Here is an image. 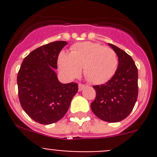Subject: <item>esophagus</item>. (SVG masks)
Masks as SVG:
<instances>
[{"label":"esophagus","mask_w":157,"mask_h":157,"mask_svg":"<svg viewBox=\"0 0 157 157\" xmlns=\"http://www.w3.org/2000/svg\"><path fill=\"white\" fill-rule=\"evenodd\" d=\"M86 86L85 84H82V83H79V84H78V90H79V91L82 90L83 89L85 88Z\"/></svg>","instance_id":"obj_1"}]
</instances>
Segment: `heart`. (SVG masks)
Instances as JSON below:
<instances>
[{
    "mask_svg": "<svg viewBox=\"0 0 157 157\" xmlns=\"http://www.w3.org/2000/svg\"><path fill=\"white\" fill-rule=\"evenodd\" d=\"M59 69L67 78L83 75L90 82L102 84L114 75L118 67V56L112 48L98 43L79 42L72 45L70 54L62 52L58 58Z\"/></svg>",
    "mask_w": 157,
    "mask_h": 157,
    "instance_id": "heart-1",
    "label": "heart"
}]
</instances>
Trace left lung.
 <instances>
[{
  "label": "left lung",
  "mask_w": 157,
  "mask_h": 157,
  "mask_svg": "<svg viewBox=\"0 0 157 157\" xmlns=\"http://www.w3.org/2000/svg\"><path fill=\"white\" fill-rule=\"evenodd\" d=\"M109 45L119 58L118 68L105 84L93 86L96 98L90 107L99 119L116 123L126 119L135 105L138 95V68L130 55L116 45Z\"/></svg>",
  "instance_id": "1"
}]
</instances>
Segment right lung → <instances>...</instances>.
Here are the masks:
<instances>
[{
	"mask_svg": "<svg viewBox=\"0 0 157 157\" xmlns=\"http://www.w3.org/2000/svg\"><path fill=\"white\" fill-rule=\"evenodd\" d=\"M64 41L50 42L32 51L23 60L17 75L18 94L25 112L37 123L51 124L61 120L78 92L75 82L62 84L54 69Z\"/></svg>",
	"mask_w": 157,
	"mask_h": 157,
	"instance_id": "add662e5",
	"label": "right lung"
}]
</instances>
